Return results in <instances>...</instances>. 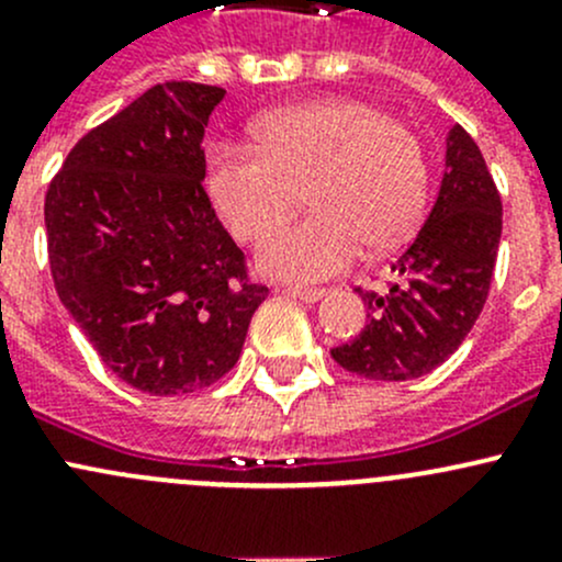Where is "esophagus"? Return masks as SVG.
<instances>
[{"mask_svg":"<svg viewBox=\"0 0 562 562\" xmlns=\"http://www.w3.org/2000/svg\"><path fill=\"white\" fill-rule=\"evenodd\" d=\"M282 293H288V296L299 299V302H307V304L321 302V299L326 296V291H323V288H302V285H285L282 288Z\"/></svg>","mask_w":562,"mask_h":562,"instance_id":"obj_1","label":"esophagus"}]
</instances>
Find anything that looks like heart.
<instances>
[{"mask_svg":"<svg viewBox=\"0 0 562 562\" xmlns=\"http://www.w3.org/2000/svg\"><path fill=\"white\" fill-rule=\"evenodd\" d=\"M258 149L223 144L209 155L214 206L239 239H260L291 217L310 184L313 214L271 234L258 269L285 282H317L359 260L361 249L400 245L427 201L416 135L359 100L280 108L252 127Z\"/></svg>","mask_w":562,"mask_h":562,"instance_id":"heart-1","label":"heart"}]
</instances>
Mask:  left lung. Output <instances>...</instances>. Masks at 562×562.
<instances>
[{"instance_id": "left-lung-1", "label": "left lung", "mask_w": 562, "mask_h": 562, "mask_svg": "<svg viewBox=\"0 0 562 562\" xmlns=\"http://www.w3.org/2000/svg\"><path fill=\"white\" fill-rule=\"evenodd\" d=\"M503 206L475 140L446 135L438 198L411 247L391 266L400 282L361 293L370 323L331 350L342 370L370 381H413L443 364L484 310L501 247Z\"/></svg>"}]
</instances>
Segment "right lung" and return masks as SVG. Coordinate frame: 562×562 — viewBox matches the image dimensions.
<instances>
[{
  "instance_id": "1",
  "label": "right lung",
  "mask_w": 562,
  "mask_h": 562,
  "mask_svg": "<svg viewBox=\"0 0 562 562\" xmlns=\"http://www.w3.org/2000/svg\"><path fill=\"white\" fill-rule=\"evenodd\" d=\"M223 98L157 83L83 135L45 195L56 293L108 370L144 394L220 381L269 296L203 190V127Z\"/></svg>"
}]
</instances>
